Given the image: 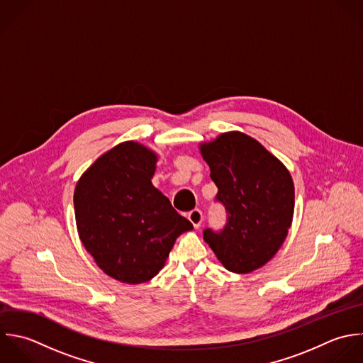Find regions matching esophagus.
<instances>
[{"mask_svg":"<svg viewBox=\"0 0 363 363\" xmlns=\"http://www.w3.org/2000/svg\"><path fill=\"white\" fill-rule=\"evenodd\" d=\"M188 219H189V222L194 225V228H195V229L201 228L202 220H203L202 211H199V209H194V211H191V212L188 213Z\"/></svg>","mask_w":363,"mask_h":363,"instance_id":"1","label":"esophagus"}]
</instances>
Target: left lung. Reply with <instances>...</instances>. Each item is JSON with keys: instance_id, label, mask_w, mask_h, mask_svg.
I'll return each mask as SVG.
<instances>
[{"instance_id": "8db88e82", "label": "left lung", "mask_w": 363, "mask_h": 363, "mask_svg": "<svg viewBox=\"0 0 363 363\" xmlns=\"http://www.w3.org/2000/svg\"><path fill=\"white\" fill-rule=\"evenodd\" d=\"M228 213L220 232L203 230L218 260L238 274L264 266L284 243L294 215L289 169L259 141L240 133L220 134L199 145Z\"/></svg>"}]
</instances>
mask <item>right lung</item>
<instances>
[{
  "label": "right lung",
  "mask_w": 363,
  "mask_h": 363,
  "mask_svg": "<svg viewBox=\"0 0 363 363\" xmlns=\"http://www.w3.org/2000/svg\"><path fill=\"white\" fill-rule=\"evenodd\" d=\"M157 154L125 141L99 157L76 184L79 238L110 277L140 284L164 267L177 238L192 230L151 182Z\"/></svg>",
  "instance_id": "1"
}]
</instances>
